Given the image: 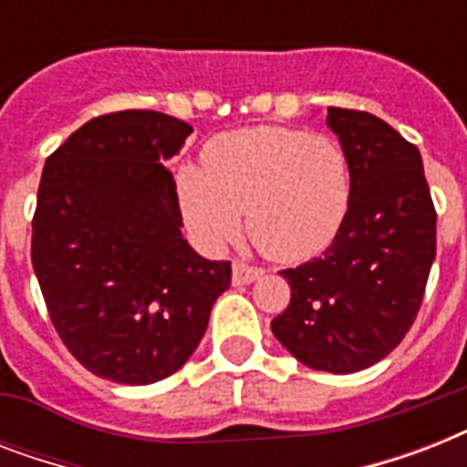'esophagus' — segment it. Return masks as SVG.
<instances>
[{"mask_svg":"<svg viewBox=\"0 0 467 467\" xmlns=\"http://www.w3.org/2000/svg\"><path fill=\"white\" fill-rule=\"evenodd\" d=\"M264 271L256 269V266H249V264H233V285H249L254 284L256 278H262Z\"/></svg>","mask_w":467,"mask_h":467,"instance_id":"obj_1","label":"esophagus"}]
</instances>
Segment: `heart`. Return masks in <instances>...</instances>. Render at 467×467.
Here are the masks:
<instances>
[{
	"mask_svg": "<svg viewBox=\"0 0 467 467\" xmlns=\"http://www.w3.org/2000/svg\"><path fill=\"white\" fill-rule=\"evenodd\" d=\"M176 198L193 240L223 252L240 237L242 213L256 247L276 262L325 252L347 223L351 164L329 135L244 128L215 138L203 169L176 171Z\"/></svg>",
	"mask_w": 467,
	"mask_h": 467,
	"instance_id": "b5f03b06",
	"label": "heart"
}]
</instances>
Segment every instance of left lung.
Listing matches in <instances>:
<instances>
[{
  "label": "left lung",
  "instance_id": "8db88e82",
  "mask_svg": "<svg viewBox=\"0 0 467 467\" xmlns=\"http://www.w3.org/2000/svg\"><path fill=\"white\" fill-rule=\"evenodd\" d=\"M351 164V205L327 252L281 271L291 303L271 322L307 368L356 373L410 332L436 256V213L420 150L373 113L327 109Z\"/></svg>",
  "mask_w": 467,
  "mask_h": 467
}]
</instances>
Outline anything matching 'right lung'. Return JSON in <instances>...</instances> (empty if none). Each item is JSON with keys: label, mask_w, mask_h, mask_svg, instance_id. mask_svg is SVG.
Returning a JSON list of instances; mask_svg holds the SVG:
<instances>
[{"label": "right lung", "mask_w": 467, "mask_h": 467, "mask_svg": "<svg viewBox=\"0 0 467 467\" xmlns=\"http://www.w3.org/2000/svg\"><path fill=\"white\" fill-rule=\"evenodd\" d=\"M191 133L167 113H109L75 130L43 167L33 271L69 354L113 383L176 373L230 288V262L203 259L183 240L164 169Z\"/></svg>", "instance_id": "right-lung-1"}]
</instances>
